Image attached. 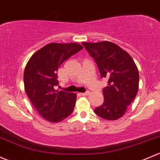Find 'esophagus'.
<instances>
[{
    "label": "esophagus",
    "instance_id": "obj_1",
    "mask_svg": "<svg viewBox=\"0 0 160 160\" xmlns=\"http://www.w3.org/2000/svg\"><path fill=\"white\" fill-rule=\"evenodd\" d=\"M80 94L81 96H87V95H89V94H90V92L87 91V92H85V93H80Z\"/></svg>",
    "mask_w": 160,
    "mask_h": 160
}]
</instances>
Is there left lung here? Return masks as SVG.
Segmentation results:
<instances>
[{
    "label": "left lung",
    "mask_w": 160,
    "mask_h": 160,
    "mask_svg": "<svg viewBox=\"0 0 160 160\" xmlns=\"http://www.w3.org/2000/svg\"><path fill=\"white\" fill-rule=\"evenodd\" d=\"M97 63L101 78L108 80L102 90L104 100L94 112L107 120L122 117L137 96L139 89V72L127 52L109 41L82 43Z\"/></svg>",
    "instance_id": "obj_1"
}]
</instances>
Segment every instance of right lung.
<instances>
[{"instance_id":"right-lung-1","label":"right lung","mask_w":160,"mask_h":160,"mask_svg":"<svg viewBox=\"0 0 160 160\" xmlns=\"http://www.w3.org/2000/svg\"><path fill=\"white\" fill-rule=\"evenodd\" d=\"M83 49L79 43H51L34 53L23 73L24 89L31 103L43 119L58 122L68 117L77 94L58 91L57 72L63 61Z\"/></svg>"}]
</instances>
